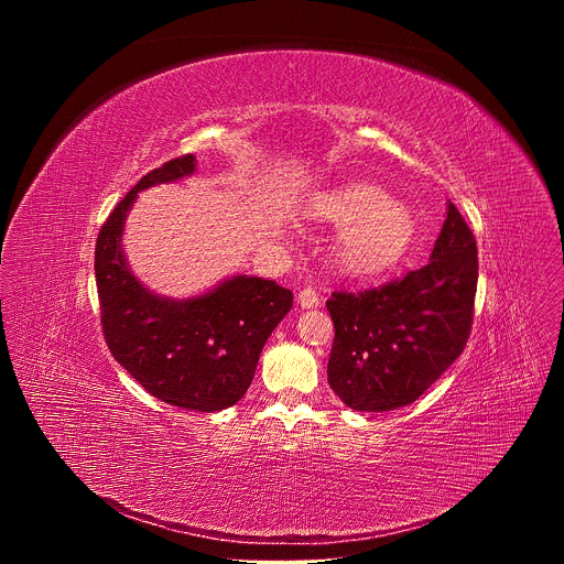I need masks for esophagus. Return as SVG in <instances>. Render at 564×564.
I'll return each mask as SVG.
<instances>
[{
  "label": "esophagus",
  "mask_w": 564,
  "mask_h": 564,
  "mask_svg": "<svg viewBox=\"0 0 564 564\" xmlns=\"http://www.w3.org/2000/svg\"><path fill=\"white\" fill-rule=\"evenodd\" d=\"M321 303V299H318V294H316V290L314 288H305V290H301L299 292V305L301 307H316Z\"/></svg>",
  "instance_id": "obj_1"
}]
</instances>
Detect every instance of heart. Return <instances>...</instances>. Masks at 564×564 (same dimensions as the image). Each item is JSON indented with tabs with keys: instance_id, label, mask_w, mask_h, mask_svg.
Listing matches in <instances>:
<instances>
[{
	"instance_id": "heart-1",
	"label": "heart",
	"mask_w": 564,
	"mask_h": 564,
	"mask_svg": "<svg viewBox=\"0 0 564 564\" xmlns=\"http://www.w3.org/2000/svg\"><path fill=\"white\" fill-rule=\"evenodd\" d=\"M307 216L341 227L335 263L348 276H375L404 257L415 238V216L406 203L366 183H346L310 198Z\"/></svg>"
}]
</instances>
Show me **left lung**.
I'll return each instance as SVG.
<instances>
[{"mask_svg": "<svg viewBox=\"0 0 564 564\" xmlns=\"http://www.w3.org/2000/svg\"><path fill=\"white\" fill-rule=\"evenodd\" d=\"M475 290V236L448 200L422 270L377 290L328 299L335 324L328 383L344 404L361 413L413 404L462 355Z\"/></svg>", "mask_w": 564, "mask_h": 564, "instance_id": "8db88e82", "label": "left lung"}]
</instances>
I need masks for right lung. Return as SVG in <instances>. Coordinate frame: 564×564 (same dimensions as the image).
<instances>
[{
    "label": "right lung",
    "instance_id": "add662e5",
    "mask_svg": "<svg viewBox=\"0 0 564 564\" xmlns=\"http://www.w3.org/2000/svg\"><path fill=\"white\" fill-rule=\"evenodd\" d=\"M196 172L187 153L149 172L118 203L96 243L102 333L116 361L165 404L216 413L246 394L265 341L292 307V292L274 281L236 274L205 294L170 299L131 272L122 234L140 192Z\"/></svg>",
    "mask_w": 564,
    "mask_h": 564
}]
</instances>
